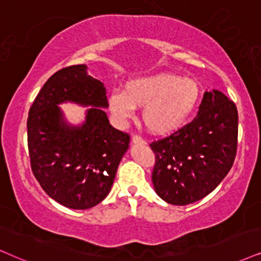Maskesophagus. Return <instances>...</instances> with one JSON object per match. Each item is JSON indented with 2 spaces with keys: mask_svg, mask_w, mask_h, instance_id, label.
<instances>
[{
  "mask_svg": "<svg viewBox=\"0 0 261 261\" xmlns=\"http://www.w3.org/2000/svg\"><path fill=\"white\" fill-rule=\"evenodd\" d=\"M131 141H133V143H135V144H144V143H146V141H144L141 136H138V135H134L133 138H131Z\"/></svg>",
  "mask_w": 261,
  "mask_h": 261,
  "instance_id": "esophagus-1",
  "label": "esophagus"
}]
</instances>
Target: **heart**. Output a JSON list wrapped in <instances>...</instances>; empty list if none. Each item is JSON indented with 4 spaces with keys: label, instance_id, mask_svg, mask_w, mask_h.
Wrapping results in <instances>:
<instances>
[{
    "label": "heart",
    "instance_id": "b5f03b06",
    "mask_svg": "<svg viewBox=\"0 0 261 261\" xmlns=\"http://www.w3.org/2000/svg\"><path fill=\"white\" fill-rule=\"evenodd\" d=\"M200 100L195 81L173 73H161L128 81L123 92L108 97V107L119 121L133 117L134 108L142 110V120L155 135H167L186 123Z\"/></svg>",
    "mask_w": 261,
    "mask_h": 261
}]
</instances>
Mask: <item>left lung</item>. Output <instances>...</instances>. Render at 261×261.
<instances>
[{
  "mask_svg": "<svg viewBox=\"0 0 261 261\" xmlns=\"http://www.w3.org/2000/svg\"><path fill=\"white\" fill-rule=\"evenodd\" d=\"M236 105L218 90L206 91L190 123L149 144L155 154L154 189L171 204L207 196L229 173L237 150Z\"/></svg>",
  "mask_w": 261,
  "mask_h": 261,
  "instance_id": "1",
  "label": "left lung"
}]
</instances>
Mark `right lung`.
<instances>
[{"mask_svg":"<svg viewBox=\"0 0 261 261\" xmlns=\"http://www.w3.org/2000/svg\"><path fill=\"white\" fill-rule=\"evenodd\" d=\"M65 100L92 106L82 127L64 123L57 105ZM103 83L87 66L61 68L45 82L29 111L30 164L43 190L62 206L88 210L110 194L130 135L114 128Z\"/></svg>","mask_w":261,"mask_h":261,"instance_id":"right-lung-1","label":"right lung"}]
</instances>
